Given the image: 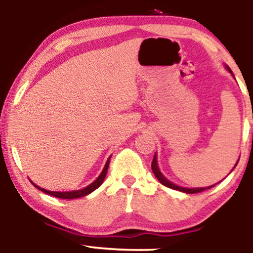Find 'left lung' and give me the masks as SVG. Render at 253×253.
Segmentation results:
<instances>
[{
    "instance_id": "8db88e82",
    "label": "left lung",
    "mask_w": 253,
    "mask_h": 253,
    "mask_svg": "<svg viewBox=\"0 0 253 253\" xmlns=\"http://www.w3.org/2000/svg\"><path fill=\"white\" fill-rule=\"evenodd\" d=\"M225 68H226V70H227L229 74L232 75V77L234 78V75H233V72H232L231 69H229L227 65H225ZM238 162H239V159H238V161H237V163H236V165H234V168L237 167ZM151 168H152V171H153V173H155L156 178L158 179V181L161 182L162 184L165 185V187H168V188H171V189L182 191V193H185V194L200 193V191H203V190H206V189H211V188H213L214 185H215V184H213V185H210V187H201V188H187V187H181V185H178V184H176V183L169 181V179H168L167 177H165L163 173L161 172V170H159L158 161H157V153H155V157H153L152 164H151ZM234 168H233V169H234ZM233 169H232V170H233ZM216 184H217V183H216Z\"/></svg>"
}]
</instances>
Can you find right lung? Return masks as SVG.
Instances as JSON below:
<instances>
[{"label": "right lung", "instance_id": "add662e5", "mask_svg": "<svg viewBox=\"0 0 253 253\" xmlns=\"http://www.w3.org/2000/svg\"><path fill=\"white\" fill-rule=\"evenodd\" d=\"M112 157V156H110ZM110 157L108 159H107L106 162V165H104L102 172L100 173V176L97 177L96 179H95L94 182L90 183L89 185H86V187L82 188V189H78V190H71V191H51V190H46L43 189V188H40L39 185H37L36 183H33L31 181L32 184L34 185V187L37 188V189L42 190V193H46L48 194V195H52L54 197H59V199H65V200H71V199H78V197H83L85 195H89L90 193H92L94 190H96L98 187H100L101 184H102L104 177L107 175V170H108V167H109V161H110Z\"/></svg>", "mask_w": 253, "mask_h": 253}]
</instances>
